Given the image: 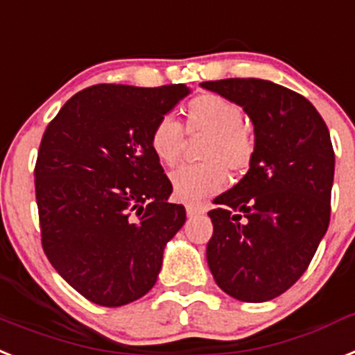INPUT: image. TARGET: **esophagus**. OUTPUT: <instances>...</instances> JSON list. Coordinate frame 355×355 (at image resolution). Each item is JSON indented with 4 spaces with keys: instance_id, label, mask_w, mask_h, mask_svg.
I'll return each mask as SVG.
<instances>
[{
    "instance_id": "obj_1",
    "label": "esophagus",
    "mask_w": 355,
    "mask_h": 355,
    "mask_svg": "<svg viewBox=\"0 0 355 355\" xmlns=\"http://www.w3.org/2000/svg\"><path fill=\"white\" fill-rule=\"evenodd\" d=\"M207 211V207H196V205H189L187 207V215L189 217H196V215H201Z\"/></svg>"
}]
</instances>
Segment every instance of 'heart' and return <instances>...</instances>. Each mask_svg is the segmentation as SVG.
Returning <instances> with one entry per match:
<instances>
[{
	"label": "heart",
	"instance_id": "obj_1",
	"mask_svg": "<svg viewBox=\"0 0 355 355\" xmlns=\"http://www.w3.org/2000/svg\"><path fill=\"white\" fill-rule=\"evenodd\" d=\"M181 113V125L168 116L154 123L148 147L157 162L172 168L181 159L184 135L189 138L205 136L199 145V159L202 162L181 166L172 174L175 198L196 205L226 187L228 171L237 175L250 171L257 141L253 132L242 123V109L217 93L193 96Z\"/></svg>",
	"mask_w": 355,
	"mask_h": 355
}]
</instances>
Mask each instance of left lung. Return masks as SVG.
<instances>
[{
  "instance_id": "8db88e82",
  "label": "left lung",
  "mask_w": 355,
  "mask_h": 355,
  "mask_svg": "<svg viewBox=\"0 0 355 355\" xmlns=\"http://www.w3.org/2000/svg\"><path fill=\"white\" fill-rule=\"evenodd\" d=\"M241 105L255 125L248 174L215 198L207 260L233 298H277L309 268L330 220L334 148L323 118L305 96L262 78L202 83Z\"/></svg>"
}]
</instances>
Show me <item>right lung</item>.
<instances>
[{
  "instance_id": "right-lung-1",
  "label": "right lung",
  "mask_w": 355,
  "mask_h": 355,
  "mask_svg": "<svg viewBox=\"0 0 355 355\" xmlns=\"http://www.w3.org/2000/svg\"><path fill=\"white\" fill-rule=\"evenodd\" d=\"M190 89L96 84L48 123L35 162L42 250L77 293L120 307L153 289L187 211L148 136Z\"/></svg>"
}]
</instances>
